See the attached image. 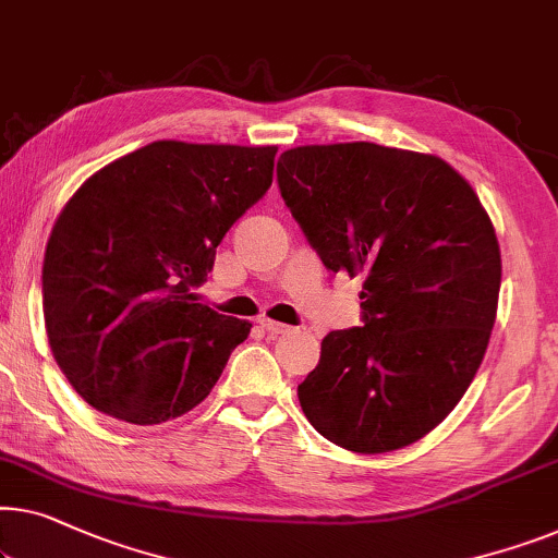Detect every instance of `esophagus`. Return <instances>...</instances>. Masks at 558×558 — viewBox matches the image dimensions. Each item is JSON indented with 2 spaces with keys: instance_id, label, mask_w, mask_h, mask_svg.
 <instances>
[{
  "instance_id": "obj_1",
  "label": "esophagus",
  "mask_w": 558,
  "mask_h": 558,
  "mask_svg": "<svg viewBox=\"0 0 558 558\" xmlns=\"http://www.w3.org/2000/svg\"><path fill=\"white\" fill-rule=\"evenodd\" d=\"M259 325H262L269 335H287L289 329H292L289 325H281V322H274V319H262Z\"/></svg>"
}]
</instances>
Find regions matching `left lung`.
<instances>
[{
    "instance_id": "8db88e82",
    "label": "left lung",
    "mask_w": 558,
    "mask_h": 558,
    "mask_svg": "<svg viewBox=\"0 0 558 558\" xmlns=\"http://www.w3.org/2000/svg\"><path fill=\"white\" fill-rule=\"evenodd\" d=\"M277 183L329 271L362 274V327L322 339L296 387L314 430L354 453L423 438L463 398L496 322L494 223L446 160L377 143L281 153Z\"/></svg>"
}]
</instances>
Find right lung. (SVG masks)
Segmentation results:
<instances>
[{
    "label": "right lung",
    "instance_id": "add662e5",
    "mask_svg": "<svg viewBox=\"0 0 558 558\" xmlns=\"http://www.w3.org/2000/svg\"><path fill=\"white\" fill-rule=\"evenodd\" d=\"M274 156V145L158 141L68 201L47 241L43 310L54 360L87 405L158 425L211 392L252 325L191 289L269 191Z\"/></svg>",
    "mask_w": 558,
    "mask_h": 558
}]
</instances>
